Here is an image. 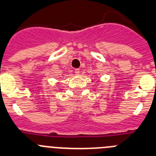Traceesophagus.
Segmentation results:
<instances>
[{
    "mask_svg": "<svg viewBox=\"0 0 156 156\" xmlns=\"http://www.w3.org/2000/svg\"><path fill=\"white\" fill-rule=\"evenodd\" d=\"M75 73L76 74H79L80 73V69H75Z\"/></svg>",
    "mask_w": 156,
    "mask_h": 156,
    "instance_id": "obj_1",
    "label": "esophagus"
}]
</instances>
